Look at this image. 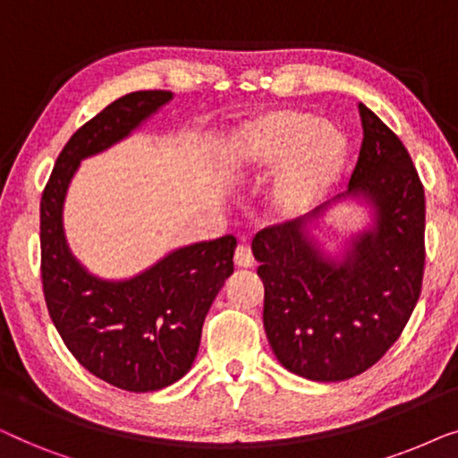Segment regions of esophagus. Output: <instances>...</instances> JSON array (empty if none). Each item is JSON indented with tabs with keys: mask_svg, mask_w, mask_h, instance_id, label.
Here are the masks:
<instances>
[{
	"mask_svg": "<svg viewBox=\"0 0 458 458\" xmlns=\"http://www.w3.org/2000/svg\"><path fill=\"white\" fill-rule=\"evenodd\" d=\"M233 260H235V265L240 267V268H250V267H254V256H252V250H250L248 246H237V250H235V256H233Z\"/></svg>",
	"mask_w": 458,
	"mask_h": 458,
	"instance_id": "34e87169",
	"label": "esophagus"
}]
</instances>
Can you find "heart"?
<instances>
[{
  "instance_id": "1",
  "label": "heart",
  "mask_w": 458,
  "mask_h": 458,
  "mask_svg": "<svg viewBox=\"0 0 458 458\" xmlns=\"http://www.w3.org/2000/svg\"><path fill=\"white\" fill-rule=\"evenodd\" d=\"M348 141L331 123L310 112L277 108L233 129L221 152V171L231 183H252L268 168L265 208L275 223L310 215L340 181Z\"/></svg>"
}]
</instances>
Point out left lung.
<instances>
[{"mask_svg":"<svg viewBox=\"0 0 458 458\" xmlns=\"http://www.w3.org/2000/svg\"><path fill=\"white\" fill-rule=\"evenodd\" d=\"M359 110L362 146L348 190L252 240L268 344L287 371L312 381H344L373 367L421 293L423 185L403 141L365 104ZM346 199L367 205L372 221L331 253L318 221Z\"/></svg>","mask_w":458,"mask_h":458,"instance_id":"8db88e82","label":"left lung"}]
</instances>
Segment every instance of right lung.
<instances>
[{
  "label": "right lung",
  "mask_w": 458,
  "mask_h": 458,
  "mask_svg": "<svg viewBox=\"0 0 458 458\" xmlns=\"http://www.w3.org/2000/svg\"><path fill=\"white\" fill-rule=\"evenodd\" d=\"M171 91H133L93 116L62 149L41 198V277L49 317L87 371L127 392L174 384L196 360L202 325L233 273V235L177 248L129 279L87 271L64 233V202L81 162L127 140Z\"/></svg>",
  "instance_id": "1"
}]
</instances>
